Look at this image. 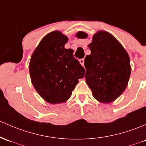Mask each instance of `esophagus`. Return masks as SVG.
Masks as SVG:
<instances>
[{"instance_id": "1", "label": "esophagus", "mask_w": 146, "mask_h": 146, "mask_svg": "<svg viewBox=\"0 0 146 146\" xmlns=\"http://www.w3.org/2000/svg\"><path fill=\"white\" fill-rule=\"evenodd\" d=\"M80 63L81 64V65L82 66H84V59H80Z\"/></svg>"}]
</instances>
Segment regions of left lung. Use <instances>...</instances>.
<instances>
[{"label": "left lung", "mask_w": 146, "mask_h": 146, "mask_svg": "<svg viewBox=\"0 0 146 146\" xmlns=\"http://www.w3.org/2000/svg\"><path fill=\"white\" fill-rule=\"evenodd\" d=\"M78 38L85 34L78 33ZM91 54L84 60L86 82L99 102L116 100L127 87L131 73L130 60L123 46L113 36L99 31L89 45Z\"/></svg>", "instance_id": "left-lung-1"}]
</instances>
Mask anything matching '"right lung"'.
<instances>
[{
    "mask_svg": "<svg viewBox=\"0 0 146 146\" xmlns=\"http://www.w3.org/2000/svg\"><path fill=\"white\" fill-rule=\"evenodd\" d=\"M67 41L60 32H52L40 41L30 59L32 83L40 96L51 104L68 100L85 73L73 50L64 48Z\"/></svg>",
    "mask_w": 146,
    "mask_h": 146,
    "instance_id": "add662e5",
    "label": "right lung"
}]
</instances>
